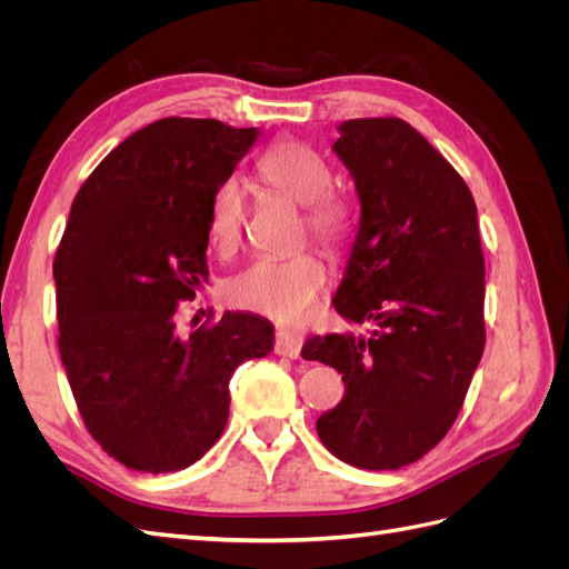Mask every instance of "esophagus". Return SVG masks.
Here are the masks:
<instances>
[{
    "label": "esophagus",
    "instance_id": "1",
    "mask_svg": "<svg viewBox=\"0 0 569 569\" xmlns=\"http://www.w3.org/2000/svg\"><path fill=\"white\" fill-rule=\"evenodd\" d=\"M303 347V337L297 330H278L274 332V351L287 358H299Z\"/></svg>",
    "mask_w": 569,
    "mask_h": 569
}]
</instances>
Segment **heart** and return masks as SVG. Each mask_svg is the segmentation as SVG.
I'll list each match as a JSON object with an SVG mask.
<instances>
[{
    "label": "heart",
    "instance_id": "obj_1",
    "mask_svg": "<svg viewBox=\"0 0 569 569\" xmlns=\"http://www.w3.org/2000/svg\"><path fill=\"white\" fill-rule=\"evenodd\" d=\"M256 170L272 189L306 206V228L327 249H339L349 232L347 206L337 199L332 170L313 149L299 142L268 147ZM247 184L228 176L213 189L209 201V239L218 251H230L244 222ZM327 282V270L311 251L289 258H256L226 282L230 303L278 320H297L313 306Z\"/></svg>",
    "mask_w": 569,
    "mask_h": 569
}]
</instances>
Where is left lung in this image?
Wrapping results in <instances>:
<instances>
[{
    "label": "left lung",
    "mask_w": 569,
    "mask_h": 569,
    "mask_svg": "<svg viewBox=\"0 0 569 569\" xmlns=\"http://www.w3.org/2000/svg\"><path fill=\"white\" fill-rule=\"evenodd\" d=\"M332 149L360 201L332 306L375 330L303 343L306 360L343 380L316 429L353 468L399 470L449 432L485 353L477 206L456 168L401 118L343 120Z\"/></svg>",
    "instance_id": "8db88e82"
}]
</instances>
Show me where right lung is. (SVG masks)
<instances>
[{
	"label": "right lung",
	"mask_w": 569,
	"mask_h": 569,
	"mask_svg": "<svg viewBox=\"0 0 569 569\" xmlns=\"http://www.w3.org/2000/svg\"><path fill=\"white\" fill-rule=\"evenodd\" d=\"M258 128L161 118L84 180L54 258L59 353L92 439L140 472L203 458L230 416V377L272 351L274 327L226 311L178 330L206 280L209 201Z\"/></svg>",
	"instance_id": "1"
}]
</instances>
